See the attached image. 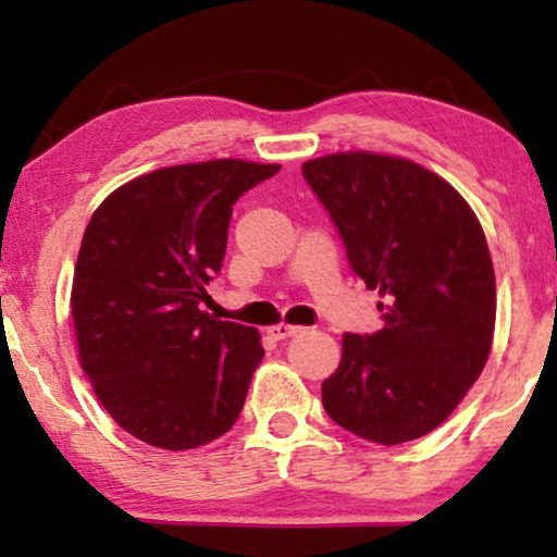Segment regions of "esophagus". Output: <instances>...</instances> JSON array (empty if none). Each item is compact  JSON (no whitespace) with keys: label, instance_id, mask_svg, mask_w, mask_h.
Listing matches in <instances>:
<instances>
[{"label":"esophagus","instance_id":"34e87169","mask_svg":"<svg viewBox=\"0 0 557 557\" xmlns=\"http://www.w3.org/2000/svg\"><path fill=\"white\" fill-rule=\"evenodd\" d=\"M296 332H299V326H292V324L271 326V337L273 339H288V337H294Z\"/></svg>","mask_w":557,"mask_h":557}]
</instances>
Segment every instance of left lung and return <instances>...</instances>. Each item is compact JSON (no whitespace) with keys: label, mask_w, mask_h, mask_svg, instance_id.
<instances>
[{"label":"left lung","mask_w":557,"mask_h":557,"mask_svg":"<svg viewBox=\"0 0 557 557\" xmlns=\"http://www.w3.org/2000/svg\"><path fill=\"white\" fill-rule=\"evenodd\" d=\"M301 174L349 269L383 296V330L342 337L324 410L372 444L421 438L451 416L490 357L497 288L482 225L448 182L408 159L347 151L311 159Z\"/></svg>","instance_id":"obj_1"}]
</instances>
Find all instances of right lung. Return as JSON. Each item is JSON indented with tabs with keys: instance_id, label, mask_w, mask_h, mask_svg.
<instances>
[{
	"instance_id": "obj_1",
	"label": "right lung",
	"mask_w": 557,
	"mask_h": 557,
	"mask_svg": "<svg viewBox=\"0 0 557 557\" xmlns=\"http://www.w3.org/2000/svg\"><path fill=\"white\" fill-rule=\"evenodd\" d=\"M278 170L243 159L166 166L119 187L90 218L71 296L81 364L113 421L144 444L185 451L238 421L261 337L212 319L202 301L233 205Z\"/></svg>"
}]
</instances>
